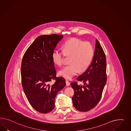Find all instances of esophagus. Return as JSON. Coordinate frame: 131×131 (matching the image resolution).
I'll use <instances>...</instances> for the list:
<instances>
[{"instance_id":"1","label":"esophagus","mask_w":131,"mask_h":131,"mask_svg":"<svg viewBox=\"0 0 131 131\" xmlns=\"http://www.w3.org/2000/svg\"><path fill=\"white\" fill-rule=\"evenodd\" d=\"M66 86H68L70 85V82L68 80H66Z\"/></svg>"}]
</instances>
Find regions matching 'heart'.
Listing matches in <instances>:
<instances>
[{"instance_id":"obj_1","label":"heart","mask_w":131,"mask_h":131,"mask_svg":"<svg viewBox=\"0 0 131 131\" xmlns=\"http://www.w3.org/2000/svg\"><path fill=\"white\" fill-rule=\"evenodd\" d=\"M62 50H55L52 53L54 63L61 66L64 56H70L69 62L59 72L60 75L70 79L78 71H85L90 66L94 56V48L90 43L84 42L77 38H71L64 42Z\"/></svg>"}]
</instances>
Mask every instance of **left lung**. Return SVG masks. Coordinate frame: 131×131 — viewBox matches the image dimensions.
<instances>
[{"label": "left lung", "instance_id": "left-lung-1", "mask_svg": "<svg viewBox=\"0 0 131 131\" xmlns=\"http://www.w3.org/2000/svg\"><path fill=\"white\" fill-rule=\"evenodd\" d=\"M106 59L103 48L96 40L93 60L91 65L77 80L83 83L80 85L77 82L71 83L74 91L72 97L74 107L80 111H90L96 106L101 98L107 82Z\"/></svg>", "mask_w": 131, "mask_h": 131}]
</instances>
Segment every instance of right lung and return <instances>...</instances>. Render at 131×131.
<instances>
[{"mask_svg": "<svg viewBox=\"0 0 131 131\" xmlns=\"http://www.w3.org/2000/svg\"><path fill=\"white\" fill-rule=\"evenodd\" d=\"M63 35L38 36L28 48L21 65V83L29 102L36 111L47 113L55 107L58 93L66 85L65 79L56 77L52 53ZM56 83H49L52 79Z\"/></svg>", "mask_w": 131, "mask_h": 131, "instance_id": "add662e5", "label": "right lung"}]
</instances>
